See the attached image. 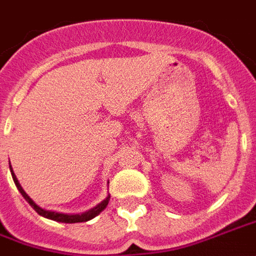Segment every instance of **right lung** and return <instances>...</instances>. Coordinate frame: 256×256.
Returning <instances> with one entry per match:
<instances>
[{
	"mask_svg": "<svg viewBox=\"0 0 256 256\" xmlns=\"http://www.w3.org/2000/svg\"><path fill=\"white\" fill-rule=\"evenodd\" d=\"M10 167V172H12V178H13V180H14V184H16L17 189H18V192L21 193V196L24 197V198L28 201V204H30V206L36 210V212L39 213L40 216L46 217V218H50V220H54V222H68V224H72V222H89V220H92V218H94L96 216H98L100 213L102 212L104 209L106 208L108 206V202H109V198H110V196L108 194V197L104 201H101V202L98 204V205H96L94 208L89 209L88 212H84V213H78V214H68V213H60V212H54V210H47V209H43L40 208L38 204H34V201L32 198H30V196L24 192V189L21 188L20 182H18V180H17L16 174L13 172V168Z\"/></svg>",
	"mask_w": 256,
	"mask_h": 256,
	"instance_id": "obj_1",
	"label": "right lung"
}]
</instances>
